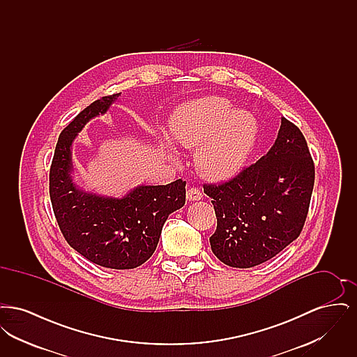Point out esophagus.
I'll return each mask as SVG.
<instances>
[{
  "label": "esophagus",
  "instance_id": "34e87169",
  "mask_svg": "<svg viewBox=\"0 0 357 357\" xmlns=\"http://www.w3.org/2000/svg\"><path fill=\"white\" fill-rule=\"evenodd\" d=\"M186 197L188 201H199L202 199V192L197 187H191L187 190Z\"/></svg>",
  "mask_w": 357,
  "mask_h": 357
}]
</instances>
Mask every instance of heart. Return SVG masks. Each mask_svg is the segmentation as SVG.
I'll list each match as a JSON object with an SVG mask.
<instances>
[{
  "label": "heart",
  "mask_w": 357,
  "mask_h": 357,
  "mask_svg": "<svg viewBox=\"0 0 357 357\" xmlns=\"http://www.w3.org/2000/svg\"><path fill=\"white\" fill-rule=\"evenodd\" d=\"M258 126L245 111H234L221 96H204L181 105L170 119L171 139L194 150L204 178L225 181L242 170L255 147Z\"/></svg>",
  "instance_id": "b5f03b06"
}]
</instances>
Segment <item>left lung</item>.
<instances>
[{"label": "left lung", "mask_w": 357, "mask_h": 357, "mask_svg": "<svg viewBox=\"0 0 357 357\" xmlns=\"http://www.w3.org/2000/svg\"><path fill=\"white\" fill-rule=\"evenodd\" d=\"M314 163L300 128L285 118L272 149L218 185L204 183L217 230L213 253L233 268H253L282 252L303 231Z\"/></svg>", "instance_id": "8db88e82"}]
</instances>
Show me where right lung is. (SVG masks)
Here are the masks:
<instances>
[{"label":"right lung","instance_id":"right-lung-1","mask_svg":"<svg viewBox=\"0 0 357 357\" xmlns=\"http://www.w3.org/2000/svg\"><path fill=\"white\" fill-rule=\"evenodd\" d=\"M120 93L89 104L59 136L50 171V195L57 225L77 253L109 269H134L153 255L163 225L186 202V182L139 186L123 198L84 192L72 182L73 139L85 123L105 114Z\"/></svg>","mask_w":357,"mask_h":357}]
</instances>
